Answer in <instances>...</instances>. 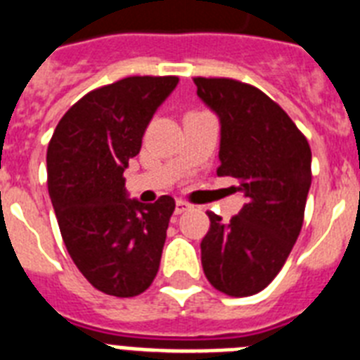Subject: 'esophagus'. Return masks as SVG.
<instances>
[{
	"label": "esophagus",
	"mask_w": 360,
	"mask_h": 360,
	"mask_svg": "<svg viewBox=\"0 0 360 360\" xmlns=\"http://www.w3.org/2000/svg\"><path fill=\"white\" fill-rule=\"evenodd\" d=\"M188 209H190V203H186V201L183 200L175 201V214H183V212Z\"/></svg>",
	"instance_id": "obj_1"
}]
</instances>
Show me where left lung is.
<instances>
[{"mask_svg":"<svg viewBox=\"0 0 360 360\" xmlns=\"http://www.w3.org/2000/svg\"><path fill=\"white\" fill-rule=\"evenodd\" d=\"M198 96L220 118L218 175L238 181L246 203L229 221L207 212L201 264L216 290L253 296L270 285L303 226L311 148L264 92L226 77H195Z\"/></svg>","mask_w":360,"mask_h":360,"instance_id":"obj_1","label":"left lung"}]
</instances>
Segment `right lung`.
Segmentation results:
<instances>
[{
    "label": "right lung",
    "mask_w": 360,
    "mask_h": 360,
    "mask_svg": "<svg viewBox=\"0 0 360 360\" xmlns=\"http://www.w3.org/2000/svg\"><path fill=\"white\" fill-rule=\"evenodd\" d=\"M179 77H125L79 99L48 146V190L64 246L98 290L139 296L159 271L172 195L129 200L124 172Z\"/></svg>",
    "instance_id": "1"
}]
</instances>
